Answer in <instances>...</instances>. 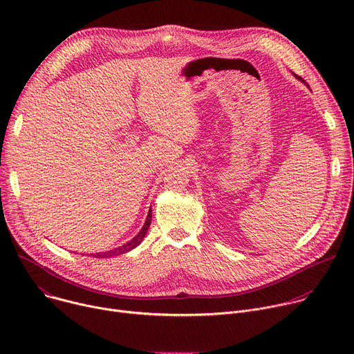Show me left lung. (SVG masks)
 Returning a JSON list of instances; mask_svg holds the SVG:
<instances>
[{
	"label": "left lung",
	"mask_w": 354,
	"mask_h": 354,
	"mask_svg": "<svg viewBox=\"0 0 354 354\" xmlns=\"http://www.w3.org/2000/svg\"><path fill=\"white\" fill-rule=\"evenodd\" d=\"M295 77H297V75H295ZM297 78H299V77H297ZM299 80H301V78H299Z\"/></svg>",
	"instance_id": "8db88e82"
}]
</instances>
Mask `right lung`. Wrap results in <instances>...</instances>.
<instances>
[{
	"mask_svg": "<svg viewBox=\"0 0 354 354\" xmlns=\"http://www.w3.org/2000/svg\"><path fill=\"white\" fill-rule=\"evenodd\" d=\"M149 224H151V210L148 212V216H147V220H145L144 227L141 228V231H140L131 241H129L127 243H124V245H122V246H119V248H116V249H113V250H109V252H102V254H100V252H97V254H95V255H92V257H93V258H112V257H118V255L126 254V252L131 250L133 248H136V246L142 241V238L145 236V234H147V231H148Z\"/></svg>",
	"mask_w": 354,
	"mask_h": 354,
	"instance_id": "1",
	"label": "right lung"
}]
</instances>
